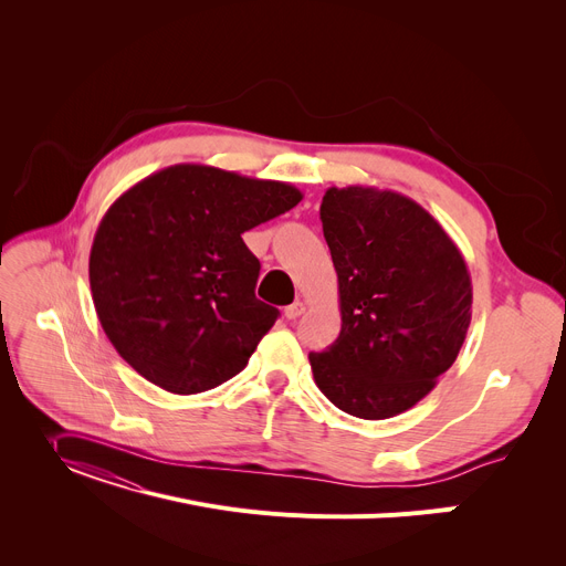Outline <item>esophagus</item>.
Returning a JSON list of instances; mask_svg holds the SVG:
<instances>
[{
  "label": "esophagus",
  "mask_w": 566,
  "mask_h": 566,
  "mask_svg": "<svg viewBox=\"0 0 566 566\" xmlns=\"http://www.w3.org/2000/svg\"><path fill=\"white\" fill-rule=\"evenodd\" d=\"M303 312H305V303H303V301H295L293 305L284 307V316H286L289 321H293V318H298V316H301Z\"/></svg>",
  "instance_id": "obj_1"
}]
</instances>
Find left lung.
Segmentation results:
<instances>
[{"label": "left lung", "instance_id": "obj_1", "mask_svg": "<svg viewBox=\"0 0 566 566\" xmlns=\"http://www.w3.org/2000/svg\"><path fill=\"white\" fill-rule=\"evenodd\" d=\"M325 243L339 282L342 333L310 353L318 390L339 410L385 420L424 399L463 346L472 284L457 243L392 190L328 188Z\"/></svg>", "mask_w": 566, "mask_h": 566}]
</instances>
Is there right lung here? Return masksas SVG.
Segmentation results:
<instances>
[{
	"label": "right lung",
	"mask_w": 566,
	"mask_h": 566,
	"mask_svg": "<svg viewBox=\"0 0 566 566\" xmlns=\"http://www.w3.org/2000/svg\"><path fill=\"white\" fill-rule=\"evenodd\" d=\"M303 199L282 181L171 165L103 216L88 284L103 331L146 380L174 395L243 371L280 312L254 295L261 263L243 233Z\"/></svg>",
	"instance_id": "add662e5"
}]
</instances>
